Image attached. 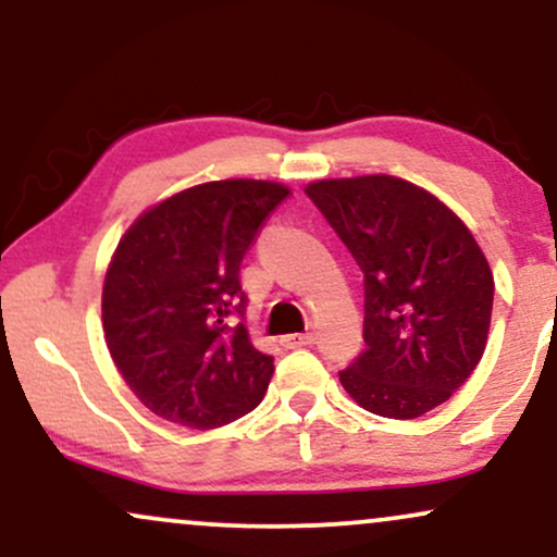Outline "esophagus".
<instances>
[{
	"mask_svg": "<svg viewBox=\"0 0 557 557\" xmlns=\"http://www.w3.org/2000/svg\"><path fill=\"white\" fill-rule=\"evenodd\" d=\"M285 348H304V345L314 343V332H296V335H285L283 341Z\"/></svg>",
	"mask_w": 557,
	"mask_h": 557,
	"instance_id": "esophagus-1",
	"label": "esophagus"
}]
</instances>
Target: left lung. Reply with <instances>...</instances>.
<instances>
[{
    "label": "left lung",
    "mask_w": 557,
    "mask_h": 557,
    "mask_svg": "<svg viewBox=\"0 0 557 557\" xmlns=\"http://www.w3.org/2000/svg\"><path fill=\"white\" fill-rule=\"evenodd\" d=\"M306 196L363 272L367 350L341 372L345 393L387 419L437 408L487 345L495 280L471 230L393 175L317 181Z\"/></svg>",
    "instance_id": "left-lung-1"
}]
</instances>
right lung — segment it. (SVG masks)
Returning <instances> with one entry per match:
<instances>
[{
  "instance_id": "add662e5",
  "label": "right lung",
  "mask_w": 557,
  "mask_h": 557,
  "mask_svg": "<svg viewBox=\"0 0 557 557\" xmlns=\"http://www.w3.org/2000/svg\"><path fill=\"white\" fill-rule=\"evenodd\" d=\"M290 188L214 181L146 209L120 238L101 293L107 348L157 417L216 430L246 417L270 387L274 359L253 348L240 261Z\"/></svg>"
}]
</instances>
